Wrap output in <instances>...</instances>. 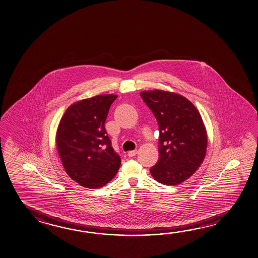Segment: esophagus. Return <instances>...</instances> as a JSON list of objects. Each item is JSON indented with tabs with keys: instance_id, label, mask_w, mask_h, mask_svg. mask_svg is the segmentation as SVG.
<instances>
[{
	"instance_id": "1",
	"label": "esophagus",
	"mask_w": 258,
	"mask_h": 258,
	"mask_svg": "<svg viewBox=\"0 0 258 258\" xmlns=\"http://www.w3.org/2000/svg\"><path fill=\"white\" fill-rule=\"evenodd\" d=\"M137 152H138V150H137V149L131 150V151H128V152H127V156H128V157H134L136 154H137Z\"/></svg>"
}]
</instances>
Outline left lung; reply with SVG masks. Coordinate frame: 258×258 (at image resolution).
<instances>
[{
  "mask_svg": "<svg viewBox=\"0 0 258 258\" xmlns=\"http://www.w3.org/2000/svg\"><path fill=\"white\" fill-rule=\"evenodd\" d=\"M140 97L159 128L157 164L150 168L163 185H178L198 170L207 151L208 137L199 111L183 96L163 91H143Z\"/></svg>",
  "mask_w": 258,
  "mask_h": 258,
  "instance_id": "obj_1",
  "label": "left lung"
}]
</instances>
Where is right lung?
I'll return each mask as SVG.
<instances>
[{
  "label": "right lung",
  "mask_w": 258,
  "mask_h": 258,
  "mask_svg": "<svg viewBox=\"0 0 258 258\" xmlns=\"http://www.w3.org/2000/svg\"><path fill=\"white\" fill-rule=\"evenodd\" d=\"M117 95H99L69 107L56 134L59 158L69 176L80 185L97 188L113 178L121 160L105 130Z\"/></svg>",
  "instance_id": "right-lung-1"
}]
</instances>
